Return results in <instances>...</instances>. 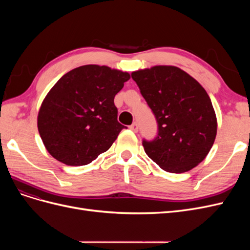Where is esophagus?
<instances>
[{
	"mask_svg": "<svg viewBox=\"0 0 250 250\" xmlns=\"http://www.w3.org/2000/svg\"><path fill=\"white\" fill-rule=\"evenodd\" d=\"M129 128H130V129H131L133 132H138V130H139V126H138L137 123L131 124V125L129 126Z\"/></svg>",
	"mask_w": 250,
	"mask_h": 250,
	"instance_id": "1",
	"label": "esophagus"
}]
</instances>
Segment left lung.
Wrapping results in <instances>:
<instances>
[{
    "instance_id": "obj_1",
    "label": "left lung",
    "mask_w": 250,
    "mask_h": 250,
    "mask_svg": "<svg viewBox=\"0 0 250 250\" xmlns=\"http://www.w3.org/2000/svg\"><path fill=\"white\" fill-rule=\"evenodd\" d=\"M131 77L158 127L154 140H143L146 154L167 172L192 170L208 154L217 134L216 113L206 89L173 65L139 70Z\"/></svg>"
}]
</instances>
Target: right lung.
Wrapping results in <instances>:
<instances>
[{
    "instance_id": "add662e5",
    "label": "right lung",
    "mask_w": 250,
    "mask_h": 250,
    "mask_svg": "<svg viewBox=\"0 0 250 250\" xmlns=\"http://www.w3.org/2000/svg\"><path fill=\"white\" fill-rule=\"evenodd\" d=\"M130 75L86 64L60 78L44 98L37 128L48 152L67 166L92 163L126 128L118 122L113 99Z\"/></svg>"
}]
</instances>
